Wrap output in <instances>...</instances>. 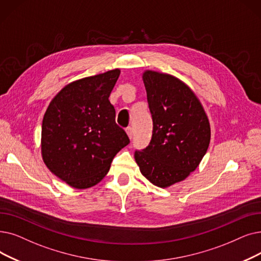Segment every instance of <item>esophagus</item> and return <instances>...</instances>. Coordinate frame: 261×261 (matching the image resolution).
<instances>
[{"mask_svg":"<svg viewBox=\"0 0 261 261\" xmlns=\"http://www.w3.org/2000/svg\"><path fill=\"white\" fill-rule=\"evenodd\" d=\"M126 133H127L129 139H132V137H133V130H132L131 127H128V128L126 129Z\"/></svg>","mask_w":261,"mask_h":261,"instance_id":"34e87169","label":"esophagus"}]
</instances>
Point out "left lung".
I'll return each mask as SVG.
<instances>
[{
    "instance_id": "1",
    "label": "left lung",
    "mask_w": 261,
    "mask_h": 261,
    "mask_svg": "<svg viewBox=\"0 0 261 261\" xmlns=\"http://www.w3.org/2000/svg\"><path fill=\"white\" fill-rule=\"evenodd\" d=\"M152 116V137L134 159L142 175L166 189L184 181L198 167L209 147L211 129L197 96L180 79L154 70L143 72Z\"/></svg>"
}]
</instances>
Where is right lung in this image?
I'll return each mask as SVG.
<instances>
[{"label":"right lung","mask_w":261,"mask_h":261,"mask_svg":"<svg viewBox=\"0 0 261 261\" xmlns=\"http://www.w3.org/2000/svg\"><path fill=\"white\" fill-rule=\"evenodd\" d=\"M119 74L117 68L70 82L54 96L44 113L43 163L74 189L98 185L113 158L130 142L116 124L115 109L109 100Z\"/></svg>","instance_id":"add662e5"}]
</instances>
